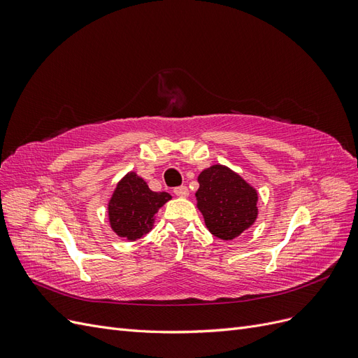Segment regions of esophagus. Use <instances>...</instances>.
<instances>
[{
  "instance_id": "obj_1",
  "label": "esophagus",
  "mask_w": 358,
  "mask_h": 358,
  "mask_svg": "<svg viewBox=\"0 0 358 358\" xmlns=\"http://www.w3.org/2000/svg\"><path fill=\"white\" fill-rule=\"evenodd\" d=\"M175 194H176L178 197L185 199V197L189 196V191H188L187 187H178V188H175Z\"/></svg>"
}]
</instances>
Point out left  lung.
I'll return each instance as SVG.
<instances>
[{
  "label": "left lung",
  "instance_id": "1",
  "mask_svg": "<svg viewBox=\"0 0 358 358\" xmlns=\"http://www.w3.org/2000/svg\"><path fill=\"white\" fill-rule=\"evenodd\" d=\"M199 183L197 208L213 236L233 241L255 222L257 189L237 173L215 164L200 173Z\"/></svg>",
  "mask_w": 358,
  "mask_h": 358
}]
</instances>
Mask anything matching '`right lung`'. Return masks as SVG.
Segmentation results:
<instances>
[{
	"mask_svg": "<svg viewBox=\"0 0 358 358\" xmlns=\"http://www.w3.org/2000/svg\"><path fill=\"white\" fill-rule=\"evenodd\" d=\"M171 196L169 192L150 191L148 183L129 171L117 182L109 200V222L112 230L133 242L148 234L154 227L155 213Z\"/></svg>",
	"mask_w": 358,
	"mask_h": 358,
	"instance_id": "1",
	"label": "right lung"
}]
</instances>
